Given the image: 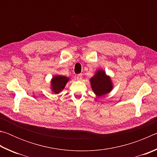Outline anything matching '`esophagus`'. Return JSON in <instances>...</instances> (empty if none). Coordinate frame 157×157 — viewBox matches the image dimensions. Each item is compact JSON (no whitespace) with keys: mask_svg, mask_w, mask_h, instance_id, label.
Segmentation results:
<instances>
[{"mask_svg":"<svg viewBox=\"0 0 157 157\" xmlns=\"http://www.w3.org/2000/svg\"><path fill=\"white\" fill-rule=\"evenodd\" d=\"M77 79H78V80H82V74H78V75H77Z\"/></svg>","mask_w":157,"mask_h":157,"instance_id":"obj_1","label":"esophagus"}]
</instances>
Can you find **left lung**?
Here are the masks:
<instances>
[{
  "label": "left lung",
  "instance_id": "obj_1",
  "mask_svg": "<svg viewBox=\"0 0 157 157\" xmlns=\"http://www.w3.org/2000/svg\"><path fill=\"white\" fill-rule=\"evenodd\" d=\"M93 91L100 97L109 94L113 89V83L110 76L107 75L105 71L98 70L90 79Z\"/></svg>",
  "mask_w": 157,
  "mask_h": 157
}]
</instances>
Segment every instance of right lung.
<instances>
[{"label":"right lung","instance_id":"obj_1","mask_svg":"<svg viewBox=\"0 0 157 157\" xmlns=\"http://www.w3.org/2000/svg\"><path fill=\"white\" fill-rule=\"evenodd\" d=\"M68 78L66 76L55 75L52 77L50 81V89L53 94H58L65 88L66 84L69 81Z\"/></svg>","mask_w":157,"mask_h":157}]
</instances>
